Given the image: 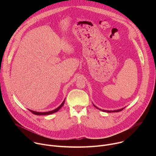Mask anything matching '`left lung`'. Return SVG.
Returning <instances> with one entry per match:
<instances>
[{
  "mask_svg": "<svg viewBox=\"0 0 156 156\" xmlns=\"http://www.w3.org/2000/svg\"><path fill=\"white\" fill-rule=\"evenodd\" d=\"M93 105L96 107V108H98V109H99V108H98L96 105H94V104H93ZM125 108V107H124ZM124 108H121V109H119V110H102V109H99V110H102L103 112H109V113H110V112H120V111H122V110H123L124 109Z\"/></svg>",
  "mask_w": 156,
  "mask_h": 156,
  "instance_id": "left-lung-1",
  "label": "left lung"
}]
</instances>
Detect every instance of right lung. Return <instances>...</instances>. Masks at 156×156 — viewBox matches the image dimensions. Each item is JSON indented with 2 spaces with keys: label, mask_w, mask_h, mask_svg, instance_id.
Segmentation results:
<instances>
[{
  "label": "right lung",
  "mask_w": 156,
  "mask_h": 156,
  "mask_svg": "<svg viewBox=\"0 0 156 156\" xmlns=\"http://www.w3.org/2000/svg\"><path fill=\"white\" fill-rule=\"evenodd\" d=\"M65 100L63 101V102L61 104V105L59 106V107H58L57 108H55V109H54V110H52V111H49V112H35V111H33V110H29L30 112H31V113H33V114H34V115H49V114H53V113H55V112H57V111L63 105V104H64V103H65Z\"/></svg>",
  "instance_id": "obj_1"
}]
</instances>
